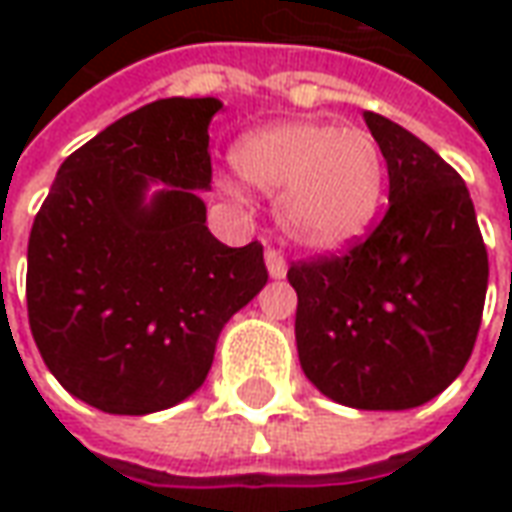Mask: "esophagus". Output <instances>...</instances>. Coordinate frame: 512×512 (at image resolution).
Wrapping results in <instances>:
<instances>
[{
	"label": "esophagus",
	"instance_id": "obj_1",
	"mask_svg": "<svg viewBox=\"0 0 512 512\" xmlns=\"http://www.w3.org/2000/svg\"><path fill=\"white\" fill-rule=\"evenodd\" d=\"M266 268L271 279L288 277V263H285V257H282V252H277V249H266Z\"/></svg>",
	"mask_w": 512,
	"mask_h": 512
}]
</instances>
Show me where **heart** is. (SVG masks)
Instances as JSON below:
<instances>
[{
  "mask_svg": "<svg viewBox=\"0 0 512 512\" xmlns=\"http://www.w3.org/2000/svg\"><path fill=\"white\" fill-rule=\"evenodd\" d=\"M233 167L252 189L277 194L274 219L290 244L321 255L359 241L384 197L386 158L367 128L271 123L238 139Z\"/></svg>",
  "mask_w": 512,
  "mask_h": 512,
  "instance_id": "heart-1",
  "label": "heart"
}]
</instances>
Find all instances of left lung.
I'll use <instances>...</instances> for the list:
<instances>
[{"mask_svg":"<svg viewBox=\"0 0 512 512\" xmlns=\"http://www.w3.org/2000/svg\"><path fill=\"white\" fill-rule=\"evenodd\" d=\"M389 169V211L348 255L290 266L304 376L334 403L406 411L472 356L488 255L461 175L422 139L365 112Z\"/></svg>","mask_w":512,"mask_h":512,"instance_id":"8db88e82","label":"left lung"}]
</instances>
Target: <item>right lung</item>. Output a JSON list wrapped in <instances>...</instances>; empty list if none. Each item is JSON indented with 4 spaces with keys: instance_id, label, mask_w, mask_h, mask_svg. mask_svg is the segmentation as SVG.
Wrapping results in <instances>:
<instances>
[{
    "instance_id": "right-lung-1",
    "label": "right lung",
    "mask_w": 512,
    "mask_h": 512,
    "mask_svg": "<svg viewBox=\"0 0 512 512\" xmlns=\"http://www.w3.org/2000/svg\"><path fill=\"white\" fill-rule=\"evenodd\" d=\"M219 98H161L62 161L27 249L29 329L73 397L106 414L183 403L224 323L268 282L263 246L205 224Z\"/></svg>"
}]
</instances>
